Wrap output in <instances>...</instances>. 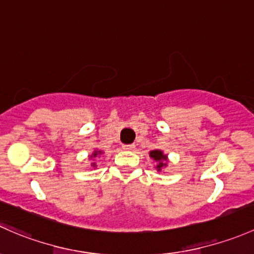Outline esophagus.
Listing matches in <instances>:
<instances>
[{"mask_svg":"<svg viewBox=\"0 0 254 254\" xmlns=\"http://www.w3.org/2000/svg\"><path fill=\"white\" fill-rule=\"evenodd\" d=\"M122 148H124L125 150H133V149L135 148V145L134 144H125V145H122Z\"/></svg>","mask_w":254,"mask_h":254,"instance_id":"1","label":"esophagus"}]
</instances>
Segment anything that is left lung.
I'll use <instances>...</instances> for the list:
<instances>
[{"label":"left lung","mask_w":254,"mask_h":254,"mask_svg":"<svg viewBox=\"0 0 254 254\" xmlns=\"http://www.w3.org/2000/svg\"><path fill=\"white\" fill-rule=\"evenodd\" d=\"M149 156L153 159L156 163L155 169L158 171H163L165 167L169 165V158H167V154L164 153L160 149H154V150L149 151Z\"/></svg>","instance_id":"obj_1"}]
</instances>
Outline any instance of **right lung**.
Returning a JSON list of instances; mask_svg holds the SVG:
<instances>
[{"label":"right lung","instance_id":"obj_1","mask_svg":"<svg viewBox=\"0 0 254 254\" xmlns=\"http://www.w3.org/2000/svg\"><path fill=\"white\" fill-rule=\"evenodd\" d=\"M103 154H104L103 150H99V149H94L93 153H91L90 155L88 156L89 160H91V166H93L94 169H95V167H96V163H94V159H95V158H100V156L103 155Z\"/></svg>","mask_w":254,"mask_h":254}]
</instances>
